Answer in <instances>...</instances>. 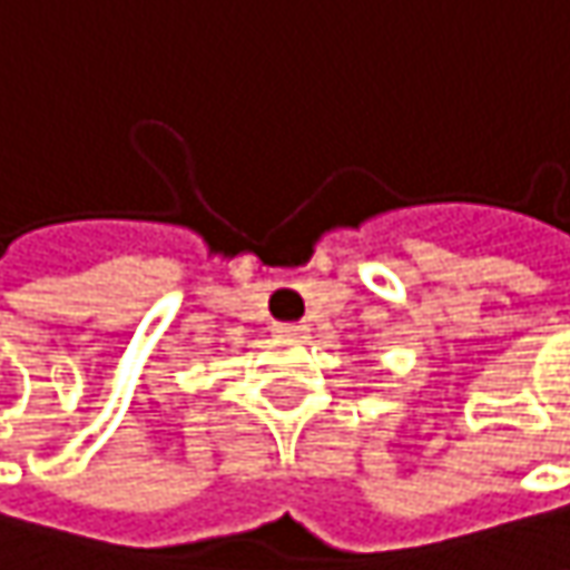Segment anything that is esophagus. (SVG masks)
<instances>
[{"mask_svg":"<svg viewBox=\"0 0 570 570\" xmlns=\"http://www.w3.org/2000/svg\"><path fill=\"white\" fill-rule=\"evenodd\" d=\"M274 332H277V335H286V338H296V335L306 332V325H303V322H277Z\"/></svg>","mask_w":570,"mask_h":570,"instance_id":"1","label":"esophagus"}]
</instances>
